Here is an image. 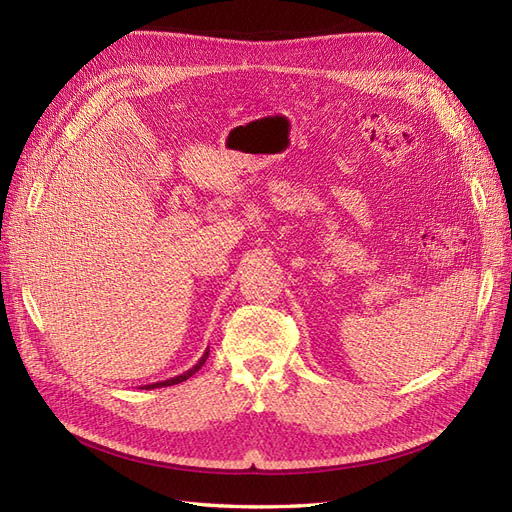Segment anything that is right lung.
<instances>
[{
	"mask_svg": "<svg viewBox=\"0 0 512 512\" xmlns=\"http://www.w3.org/2000/svg\"><path fill=\"white\" fill-rule=\"evenodd\" d=\"M207 356H209V350L203 354V356H200V361L192 367V369H188V371H185V374H181V376H175V378H170V380H164V382H156V384H147L145 386V389H160V386H173V384H179V382H185V380H188L190 376H194L196 374V371L200 369V367H203L205 365V361H207Z\"/></svg>",
	"mask_w": 512,
	"mask_h": 512,
	"instance_id": "right-lung-1",
	"label": "right lung"
}]
</instances>
